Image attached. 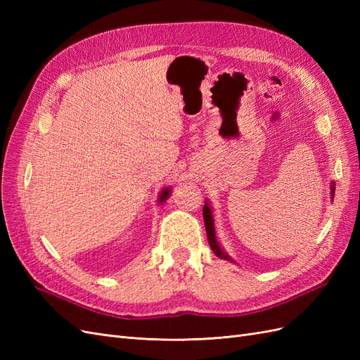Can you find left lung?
Wrapping results in <instances>:
<instances>
[{
	"instance_id": "left-lung-1",
	"label": "left lung",
	"mask_w": 360,
	"mask_h": 360,
	"mask_svg": "<svg viewBox=\"0 0 360 360\" xmlns=\"http://www.w3.org/2000/svg\"><path fill=\"white\" fill-rule=\"evenodd\" d=\"M335 197V181L330 183V198L333 200ZM202 216H204V225H205V231H207V238H209V245L212 248V250L214 252V255L221 259H226V261H233L231 257L228 255L225 250L222 249L219 240H217L216 236V228H214V217H213V212L209 200L204 201V209H202Z\"/></svg>"
}]
</instances>
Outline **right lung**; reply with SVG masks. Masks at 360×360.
<instances>
[{"label": "right lung", "instance_id": "right-lung-1", "mask_svg": "<svg viewBox=\"0 0 360 360\" xmlns=\"http://www.w3.org/2000/svg\"><path fill=\"white\" fill-rule=\"evenodd\" d=\"M169 195H171V188H165L163 191H160V193H159V198H158L159 204L165 202V201L169 198Z\"/></svg>", "mask_w": 360, "mask_h": 360}]
</instances>
